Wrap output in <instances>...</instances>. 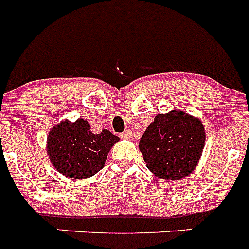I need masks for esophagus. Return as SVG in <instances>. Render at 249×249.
<instances>
[{
	"instance_id": "1",
	"label": "esophagus",
	"mask_w": 249,
	"mask_h": 249,
	"mask_svg": "<svg viewBox=\"0 0 249 249\" xmlns=\"http://www.w3.org/2000/svg\"><path fill=\"white\" fill-rule=\"evenodd\" d=\"M121 138H123V139H131L132 138V132L131 131L123 132V133L121 134Z\"/></svg>"
}]
</instances>
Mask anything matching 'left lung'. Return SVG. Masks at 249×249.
Wrapping results in <instances>:
<instances>
[{"instance_id":"left-lung-1","label":"left lung","mask_w":249,"mask_h":249,"mask_svg":"<svg viewBox=\"0 0 249 249\" xmlns=\"http://www.w3.org/2000/svg\"><path fill=\"white\" fill-rule=\"evenodd\" d=\"M205 145L200 118L181 110L155 116L142 136L139 150L146 167L164 181H178L198 166Z\"/></svg>"}]
</instances>
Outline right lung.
<instances>
[{
	"instance_id": "add662e5",
	"label": "right lung",
	"mask_w": 249,
	"mask_h": 249,
	"mask_svg": "<svg viewBox=\"0 0 249 249\" xmlns=\"http://www.w3.org/2000/svg\"><path fill=\"white\" fill-rule=\"evenodd\" d=\"M120 141L110 131L91 132L87 120H63L52 127L46 141L50 162L68 178L85 179L105 166L107 154Z\"/></svg>"
}]
</instances>
